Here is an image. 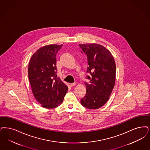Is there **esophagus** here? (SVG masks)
<instances>
[{
  "mask_svg": "<svg viewBox=\"0 0 150 150\" xmlns=\"http://www.w3.org/2000/svg\"><path fill=\"white\" fill-rule=\"evenodd\" d=\"M76 85L75 83H71V84H70V86H71V87H72V86H75Z\"/></svg>",
  "mask_w": 150,
  "mask_h": 150,
  "instance_id": "obj_1",
  "label": "esophagus"
}]
</instances>
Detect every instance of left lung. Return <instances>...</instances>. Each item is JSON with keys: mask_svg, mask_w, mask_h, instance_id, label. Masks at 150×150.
Returning a JSON list of instances; mask_svg holds the SVG:
<instances>
[{"mask_svg": "<svg viewBox=\"0 0 150 150\" xmlns=\"http://www.w3.org/2000/svg\"><path fill=\"white\" fill-rule=\"evenodd\" d=\"M79 46L87 55L86 72L89 76V83L85 82L86 95L81 99V105L88 109H96L108 100L113 89L116 74L114 57L108 49L97 43L80 44Z\"/></svg>", "mask_w": 150, "mask_h": 150, "instance_id": "8db88e82", "label": "left lung"}]
</instances>
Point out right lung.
<instances>
[{
    "instance_id": "add662e5",
    "label": "right lung",
    "mask_w": 150,
    "mask_h": 150,
    "mask_svg": "<svg viewBox=\"0 0 150 150\" xmlns=\"http://www.w3.org/2000/svg\"><path fill=\"white\" fill-rule=\"evenodd\" d=\"M62 45H49L37 50L28 65V78L33 94L42 107H57L64 100L68 87L57 78L56 54Z\"/></svg>"
}]
</instances>
